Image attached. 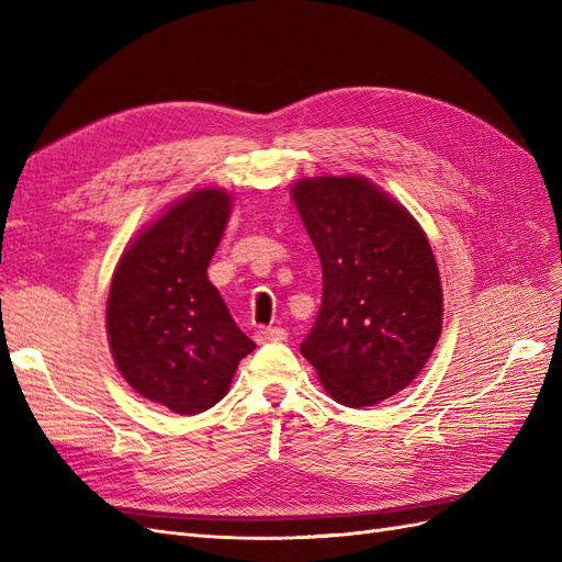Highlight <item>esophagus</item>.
Here are the masks:
<instances>
[{"label": "esophagus", "instance_id": "esophagus-1", "mask_svg": "<svg viewBox=\"0 0 562 562\" xmlns=\"http://www.w3.org/2000/svg\"><path fill=\"white\" fill-rule=\"evenodd\" d=\"M255 337H258L260 345H265V342H283V339H288V333L283 328H271L269 326V328H260Z\"/></svg>", "mask_w": 562, "mask_h": 562}]
</instances>
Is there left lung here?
<instances>
[{"label": "left lung", "mask_w": 562, "mask_h": 562, "mask_svg": "<svg viewBox=\"0 0 562 562\" xmlns=\"http://www.w3.org/2000/svg\"><path fill=\"white\" fill-rule=\"evenodd\" d=\"M323 269L321 312L300 351L326 394L368 407L411 384L443 328V288L427 234L363 176L293 182Z\"/></svg>", "instance_id": "left-lung-1"}]
</instances>
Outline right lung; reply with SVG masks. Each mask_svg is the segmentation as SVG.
Returning <instances> with one entry per match:
<instances>
[{"label":"right lung","mask_w":562,"mask_h":562,"mask_svg":"<svg viewBox=\"0 0 562 562\" xmlns=\"http://www.w3.org/2000/svg\"><path fill=\"white\" fill-rule=\"evenodd\" d=\"M232 206L220 187L187 192L135 236L112 274L105 323L114 366L143 398L178 415L225 398L255 349L209 281Z\"/></svg>","instance_id":"right-lung-1"}]
</instances>
